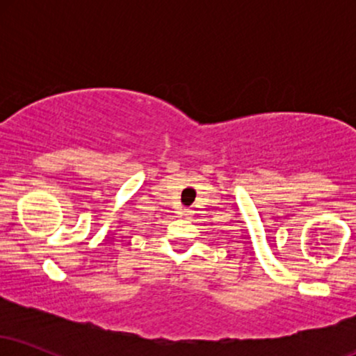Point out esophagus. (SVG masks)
<instances>
[{
    "mask_svg": "<svg viewBox=\"0 0 356 356\" xmlns=\"http://www.w3.org/2000/svg\"><path fill=\"white\" fill-rule=\"evenodd\" d=\"M181 214L184 216V218L191 219V216H192V211H191V209H182V211H181Z\"/></svg>",
    "mask_w": 356,
    "mask_h": 356,
    "instance_id": "esophagus-1",
    "label": "esophagus"
}]
</instances>
